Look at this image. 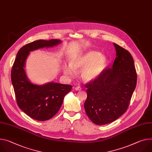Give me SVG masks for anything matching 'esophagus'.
<instances>
[{
    "mask_svg": "<svg viewBox=\"0 0 152 152\" xmlns=\"http://www.w3.org/2000/svg\"><path fill=\"white\" fill-rule=\"evenodd\" d=\"M81 89H82V88L79 86H77V87H75V90H77V91H80V90H81Z\"/></svg>",
    "mask_w": 152,
    "mask_h": 152,
    "instance_id": "obj_1",
    "label": "esophagus"
}]
</instances>
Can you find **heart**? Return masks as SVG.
<instances>
[{"mask_svg":"<svg viewBox=\"0 0 152 152\" xmlns=\"http://www.w3.org/2000/svg\"><path fill=\"white\" fill-rule=\"evenodd\" d=\"M70 66L64 64L63 72L68 77H72L76 70L82 69L81 77L86 82L97 79L104 72L108 64V59L104 54L97 51H89L70 59Z\"/></svg>","mask_w":152,"mask_h":152,"instance_id":"1","label":"heart"}]
</instances>
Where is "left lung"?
Segmentation results:
<instances>
[{
    "label": "left lung",
    "mask_w": 152,
    "mask_h": 152,
    "mask_svg": "<svg viewBox=\"0 0 152 152\" xmlns=\"http://www.w3.org/2000/svg\"><path fill=\"white\" fill-rule=\"evenodd\" d=\"M116 57L112 68L105 69L86 84V112L96 125L112 122L125 113L136 86L137 75L131 54L113 43Z\"/></svg>",
    "instance_id": "1"
}]
</instances>
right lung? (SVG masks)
I'll use <instances>...</instances> for the list:
<instances>
[{
  "label": "right lung",
  "instance_id": "1",
  "mask_svg": "<svg viewBox=\"0 0 152 152\" xmlns=\"http://www.w3.org/2000/svg\"><path fill=\"white\" fill-rule=\"evenodd\" d=\"M61 43L58 39L38 40L22 47L13 64L11 82L19 107L30 118L44 121L56 115L62 104L64 96L72 88L70 85L49 82L42 86L34 84L28 80L25 70L26 59L30 52Z\"/></svg>",
  "mask_w": 152,
  "mask_h": 152
}]
</instances>
